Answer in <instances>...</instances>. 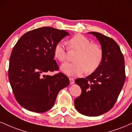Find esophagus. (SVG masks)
<instances>
[{
    "mask_svg": "<svg viewBox=\"0 0 132 132\" xmlns=\"http://www.w3.org/2000/svg\"><path fill=\"white\" fill-rule=\"evenodd\" d=\"M70 79V84H73L75 82V79L73 78H69Z\"/></svg>",
    "mask_w": 132,
    "mask_h": 132,
    "instance_id": "esophagus-1",
    "label": "esophagus"
}]
</instances>
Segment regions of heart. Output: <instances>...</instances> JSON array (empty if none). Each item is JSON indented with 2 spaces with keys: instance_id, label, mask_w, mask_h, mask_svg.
Here are the masks:
<instances>
[{
  "instance_id": "heart-1",
  "label": "heart",
  "mask_w": 132,
  "mask_h": 132,
  "mask_svg": "<svg viewBox=\"0 0 132 132\" xmlns=\"http://www.w3.org/2000/svg\"><path fill=\"white\" fill-rule=\"evenodd\" d=\"M69 50L78 51L74 59L75 62L65 63L61 70L70 76H79L84 71L92 73L100 66L103 61V51L100 45L92 43L89 39L81 34H77L68 41ZM55 58L64 62L67 58V50L62 43H58L54 48Z\"/></svg>"
}]
</instances>
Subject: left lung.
<instances>
[{
	"instance_id": "left-lung-1",
	"label": "left lung",
	"mask_w": 132,
	"mask_h": 132,
	"mask_svg": "<svg viewBox=\"0 0 132 132\" xmlns=\"http://www.w3.org/2000/svg\"><path fill=\"white\" fill-rule=\"evenodd\" d=\"M101 44L103 61L86 78H78L81 95L75 100V106L82 114L98 116L110 111L116 102L126 80L124 57L113 39L98 32H90Z\"/></svg>"
}]
</instances>
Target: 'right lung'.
Here are the masks:
<instances>
[{"label": "right lung", "mask_w": 132, "mask_h": 132, "mask_svg": "<svg viewBox=\"0 0 132 132\" xmlns=\"http://www.w3.org/2000/svg\"><path fill=\"white\" fill-rule=\"evenodd\" d=\"M69 32L43 27L24 34L14 45L10 58L9 78L16 101L29 111L43 113L53 106L61 89L69 85L54 59V48Z\"/></svg>", "instance_id": "1"}]
</instances>
